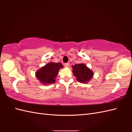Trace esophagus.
Returning a JSON list of instances; mask_svg holds the SVG:
<instances>
[{
	"mask_svg": "<svg viewBox=\"0 0 132 132\" xmlns=\"http://www.w3.org/2000/svg\"><path fill=\"white\" fill-rule=\"evenodd\" d=\"M64 66H65V67H66V68H68V67L70 66V63H64Z\"/></svg>",
	"mask_w": 132,
	"mask_h": 132,
	"instance_id": "34e87169",
	"label": "esophagus"
}]
</instances>
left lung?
Listing matches in <instances>:
<instances>
[{
	"instance_id": "8db88e82",
	"label": "left lung",
	"mask_w": 132,
	"mask_h": 132,
	"mask_svg": "<svg viewBox=\"0 0 132 132\" xmlns=\"http://www.w3.org/2000/svg\"><path fill=\"white\" fill-rule=\"evenodd\" d=\"M72 72L77 80L80 83H87L93 77L94 72L85 64H75L72 66Z\"/></svg>"
}]
</instances>
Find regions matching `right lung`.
I'll return each instance as SVG.
<instances>
[{"label": "right lung", "mask_w": 132, "mask_h": 132, "mask_svg": "<svg viewBox=\"0 0 132 132\" xmlns=\"http://www.w3.org/2000/svg\"><path fill=\"white\" fill-rule=\"evenodd\" d=\"M61 68H63L61 63L50 62L36 71V77L40 82L45 85L54 83L55 78Z\"/></svg>", "instance_id": "1"}]
</instances>
